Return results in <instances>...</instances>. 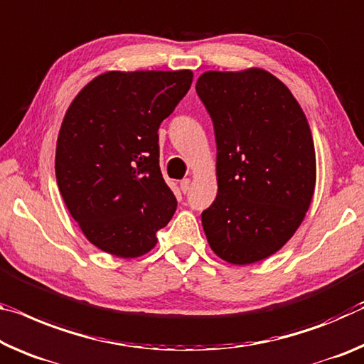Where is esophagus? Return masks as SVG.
<instances>
[{
  "label": "esophagus",
  "instance_id": "34e87169",
  "mask_svg": "<svg viewBox=\"0 0 364 364\" xmlns=\"http://www.w3.org/2000/svg\"><path fill=\"white\" fill-rule=\"evenodd\" d=\"M189 188H191V180H189V178H184V180L180 181V189L184 194L189 191Z\"/></svg>",
  "mask_w": 364,
  "mask_h": 364
}]
</instances>
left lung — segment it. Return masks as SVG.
Returning a JSON list of instances; mask_svg holds the SVG:
<instances>
[{
  "label": "left lung",
  "instance_id": "8db88e82",
  "mask_svg": "<svg viewBox=\"0 0 364 364\" xmlns=\"http://www.w3.org/2000/svg\"><path fill=\"white\" fill-rule=\"evenodd\" d=\"M196 90L217 142L218 191L203 212L207 241L228 264L264 261L295 235L313 200L316 152L306 114L261 68L205 71Z\"/></svg>",
  "mask_w": 364,
  "mask_h": 364
}]
</instances>
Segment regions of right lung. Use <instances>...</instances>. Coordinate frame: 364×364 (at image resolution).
Returning a JSON list of instances; mask_svg holds the SVG:
<instances>
[{
  "label": "right lung",
  "mask_w": 364,
  "mask_h": 364,
  "mask_svg": "<svg viewBox=\"0 0 364 364\" xmlns=\"http://www.w3.org/2000/svg\"><path fill=\"white\" fill-rule=\"evenodd\" d=\"M193 84L191 69L107 71L66 109L56 183L80 232L121 259L147 255L176 210L161 176L159 128Z\"/></svg>",
  "instance_id": "right-lung-1"
}]
</instances>
